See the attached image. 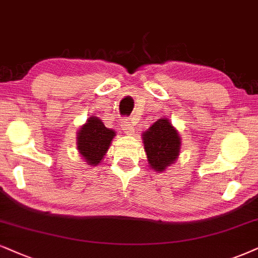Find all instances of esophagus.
<instances>
[{
    "instance_id": "1",
    "label": "esophagus",
    "mask_w": 258,
    "mask_h": 258,
    "mask_svg": "<svg viewBox=\"0 0 258 258\" xmlns=\"http://www.w3.org/2000/svg\"><path fill=\"white\" fill-rule=\"evenodd\" d=\"M122 131L125 132V135H128V136H132L133 133H135V128H133L132 122L130 121V120L122 122Z\"/></svg>"
}]
</instances>
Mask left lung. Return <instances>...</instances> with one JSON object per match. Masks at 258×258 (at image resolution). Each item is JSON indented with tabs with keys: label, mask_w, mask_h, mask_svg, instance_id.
I'll return each mask as SVG.
<instances>
[{
	"label": "left lung",
	"mask_w": 258,
	"mask_h": 258,
	"mask_svg": "<svg viewBox=\"0 0 258 258\" xmlns=\"http://www.w3.org/2000/svg\"><path fill=\"white\" fill-rule=\"evenodd\" d=\"M149 167L156 172H164L174 164L181 151V136L170 120L161 118L142 135Z\"/></svg>",
	"instance_id": "obj_1"
}]
</instances>
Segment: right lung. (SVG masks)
I'll use <instances>...</instances> for the list:
<instances>
[{
    "label": "right lung",
    "mask_w": 258,
    "mask_h": 258,
    "mask_svg": "<svg viewBox=\"0 0 258 258\" xmlns=\"http://www.w3.org/2000/svg\"><path fill=\"white\" fill-rule=\"evenodd\" d=\"M114 137V130L106 127L97 116L91 115L77 131L78 153L88 165L96 167L105 158Z\"/></svg>",
    "instance_id": "obj_1"
}]
</instances>
